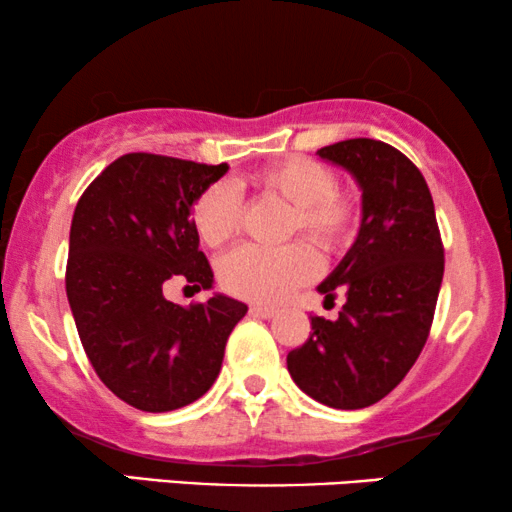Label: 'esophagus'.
<instances>
[{"instance_id": "1", "label": "esophagus", "mask_w": 512, "mask_h": 512, "mask_svg": "<svg viewBox=\"0 0 512 512\" xmlns=\"http://www.w3.org/2000/svg\"><path fill=\"white\" fill-rule=\"evenodd\" d=\"M251 314H256V317H263V319H272L277 314V307L254 305V307H251Z\"/></svg>"}]
</instances>
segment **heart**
<instances>
[{"instance_id": "obj_1", "label": "heart", "mask_w": 512, "mask_h": 512, "mask_svg": "<svg viewBox=\"0 0 512 512\" xmlns=\"http://www.w3.org/2000/svg\"><path fill=\"white\" fill-rule=\"evenodd\" d=\"M263 195L291 205L284 235H303L324 254L349 249L361 230L363 202L352 188L338 186L331 165L307 156L277 160L251 177ZM193 228L207 247H223L242 223V193L233 181L207 186L193 205ZM319 258L307 242H291L277 249L244 247L230 251L219 265V279L235 296L275 303L296 286L317 275Z\"/></svg>"}]
</instances>
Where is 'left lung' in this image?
<instances>
[{
	"label": "left lung",
	"instance_id": "1",
	"mask_svg": "<svg viewBox=\"0 0 512 512\" xmlns=\"http://www.w3.org/2000/svg\"><path fill=\"white\" fill-rule=\"evenodd\" d=\"M317 153L359 181L363 221L354 247L319 284L326 300L345 291L347 303L335 321L314 314L310 338L291 349L286 366L314 401L359 410L396 389L422 354L445 249L431 191L408 156L368 137Z\"/></svg>",
	"mask_w": 512,
	"mask_h": 512
}]
</instances>
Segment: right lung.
<instances>
[{"label":"right lung","mask_w":512,"mask_h":512,"mask_svg":"<svg viewBox=\"0 0 512 512\" xmlns=\"http://www.w3.org/2000/svg\"><path fill=\"white\" fill-rule=\"evenodd\" d=\"M226 172V163L125 153L74 209L65 286L76 331L97 377L137 410L170 412L207 394L228 335L247 314L221 293L191 307L163 296L172 277L212 289L191 214Z\"/></svg>","instance_id":"right-lung-1"}]
</instances>
